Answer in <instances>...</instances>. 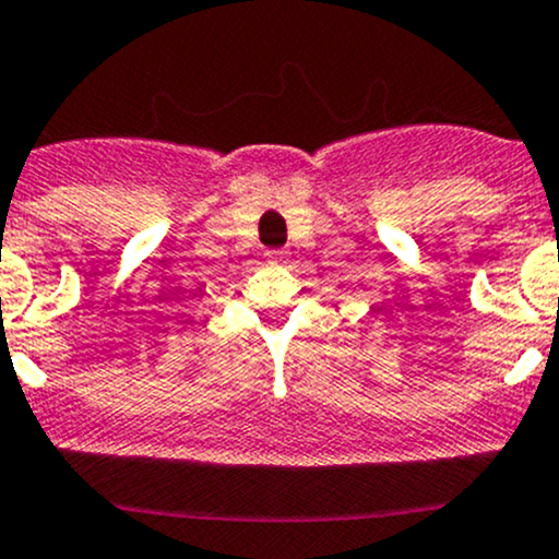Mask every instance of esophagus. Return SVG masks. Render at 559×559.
<instances>
[{"label": "esophagus", "mask_w": 559, "mask_h": 559, "mask_svg": "<svg viewBox=\"0 0 559 559\" xmlns=\"http://www.w3.org/2000/svg\"><path fill=\"white\" fill-rule=\"evenodd\" d=\"M267 260L270 262H284L286 257H284V251H267Z\"/></svg>", "instance_id": "1"}]
</instances>
